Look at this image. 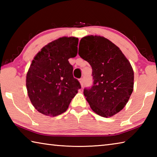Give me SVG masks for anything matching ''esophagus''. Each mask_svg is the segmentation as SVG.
Returning <instances> with one entry per match:
<instances>
[{
  "instance_id": "34e87169",
  "label": "esophagus",
  "mask_w": 157,
  "mask_h": 157,
  "mask_svg": "<svg viewBox=\"0 0 157 157\" xmlns=\"http://www.w3.org/2000/svg\"><path fill=\"white\" fill-rule=\"evenodd\" d=\"M79 82H80V84H81V86H82V87H83V86H84V78H81L80 79H79Z\"/></svg>"
}]
</instances>
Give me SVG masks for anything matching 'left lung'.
<instances>
[{"label":"left lung","mask_w":157,"mask_h":157,"mask_svg":"<svg viewBox=\"0 0 157 157\" xmlns=\"http://www.w3.org/2000/svg\"><path fill=\"white\" fill-rule=\"evenodd\" d=\"M78 54L92 68L93 86L84 89L91 109L106 118L118 113L134 89V71L129 61L118 47L100 36L83 37Z\"/></svg>","instance_id":"8db88e82"}]
</instances>
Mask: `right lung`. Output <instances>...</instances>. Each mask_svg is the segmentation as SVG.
Wrapping results in <instances>:
<instances>
[{"label":"right lung","mask_w":157,"mask_h":157,"mask_svg":"<svg viewBox=\"0 0 157 157\" xmlns=\"http://www.w3.org/2000/svg\"><path fill=\"white\" fill-rule=\"evenodd\" d=\"M78 44L76 37H62L44 46L32 62L26 86L32 104L39 112L50 116L65 112L81 89L68 62L78 54Z\"/></svg>","instance_id":"add662e5"}]
</instances>
